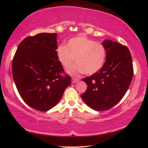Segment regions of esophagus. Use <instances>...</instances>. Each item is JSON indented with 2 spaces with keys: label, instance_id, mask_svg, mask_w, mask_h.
Listing matches in <instances>:
<instances>
[{
  "label": "esophagus",
  "instance_id": "esophagus-1",
  "mask_svg": "<svg viewBox=\"0 0 148 148\" xmlns=\"http://www.w3.org/2000/svg\"><path fill=\"white\" fill-rule=\"evenodd\" d=\"M79 80V79L78 78H74V77H73V78H72V83L75 84V83H76V82H78Z\"/></svg>",
  "mask_w": 148,
  "mask_h": 148
}]
</instances>
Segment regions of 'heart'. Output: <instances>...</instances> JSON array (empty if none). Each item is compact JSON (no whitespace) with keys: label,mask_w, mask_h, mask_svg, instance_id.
<instances>
[{"label":"heart","mask_w":148,"mask_h":148,"mask_svg":"<svg viewBox=\"0 0 148 148\" xmlns=\"http://www.w3.org/2000/svg\"><path fill=\"white\" fill-rule=\"evenodd\" d=\"M59 61L65 69L74 64L76 58L77 64L69 69L72 74L84 72L87 75L97 73L104 65L107 50L102 43L89 39L84 35L72 38L67 42V46L60 45L56 50Z\"/></svg>","instance_id":"obj_1"}]
</instances>
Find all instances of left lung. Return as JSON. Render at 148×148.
I'll use <instances>...</instances> for the list:
<instances>
[{"label": "left lung", "mask_w": 148, "mask_h": 148, "mask_svg": "<svg viewBox=\"0 0 148 148\" xmlns=\"http://www.w3.org/2000/svg\"><path fill=\"white\" fill-rule=\"evenodd\" d=\"M107 50L103 67L90 77L82 79L87 85L81 95L87 106L97 111L109 110L121 101L133 77V65L127 46L105 40Z\"/></svg>", "instance_id": "left-lung-1"}]
</instances>
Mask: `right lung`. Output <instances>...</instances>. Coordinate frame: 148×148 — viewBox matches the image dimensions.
<instances>
[{
	"instance_id": "right-lung-1",
	"label": "right lung",
	"mask_w": 148,
	"mask_h": 148,
	"mask_svg": "<svg viewBox=\"0 0 148 148\" xmlns=\"http://www.w3.org/2000/svg\"><path fill=\"white\" fill-rule=\"evenodd\" d=\"M57 35L43 32L27 37L12 61V76L20 96L41 112L56 106L71 83L57 56Z\"/></svg>"
}]
</instances>
